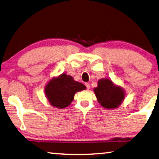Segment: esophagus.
<instances>
[{"mask_svg": "<svg viewBox=\"0 0 159 159\" xmlns=\"http://www.w3.org/2000/svg\"><path fill=\"white\" fill-rule=\"evenodd\" d=\"M85 86H86V88H87V89H90V85H89V83H85Z\"/></svg>", "mask_w": 159, "mask_h": 159, "instance_id": "34e87169", "label": "esophagus"}]
</instances>
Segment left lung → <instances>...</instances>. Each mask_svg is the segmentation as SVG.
Here are the masks:
<instances>
[{
    "label": "left lung",
    "mask_w": 159,
    "mask_h": 159,
    "mask_svg": "<svg viewBox=\"0 0 159 159\" xmlns=\"http://www.w3.org/2000/svg\"><path fill=\"white\" fill-rule=\"evenodd\" d=\"M94 92L101 106L109 110L119 107L125 96L123 88L115 85L109 79L98 80V86L94 89Z\"/></svg>",
    "instance_id": "1"
}]
</instances>
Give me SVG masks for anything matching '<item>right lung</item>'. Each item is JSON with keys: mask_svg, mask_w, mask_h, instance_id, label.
Returning <instances> with one entry per match:
<instances>
[{"mask_svg": "<svg viewBox=\"0 0 159 159\" xmlns=\"http://www.w3.org/2000/svg\"><path fill=\"white\" fill-rule=\"evenodd\" d=\"M85 89L83 83L75 81L72 76L62 74L49 80L45 88V94L52 106L63 109L71 104L76 92Z\"/></svg>", "mask_w": 159, "mask_h": 159, "instance_id": "1", "label": "right lung"}]
</instances>
